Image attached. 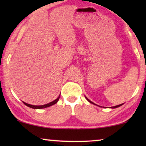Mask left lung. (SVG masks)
<instances>
[{
    "instance_id": "1",
    "label": "left lung",
    "mask_w": 146,
    "mask_h": 146,
    "mask_svg": "<svg viewBox=\"0 0 146 146\" xmlns=\"http://www.w3.org/2000/svg\"><path fill=\"white\" fill-rule=\"evenodd\" d=\"M86 100H88V102H90V103H92V104H94V103H93V102H91L90 100H88V99L86 97ZM95 105H96V104H95ZM121 105H122V104H119V105L115 106H113V107H111V108H115L119 107V106H121Z\"/></svg>"
}]
</instances>
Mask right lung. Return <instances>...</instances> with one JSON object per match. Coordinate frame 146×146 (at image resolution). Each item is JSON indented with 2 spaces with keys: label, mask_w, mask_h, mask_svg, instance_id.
Instances as JSON below:
<instances>
[{
  "label": "right lung",
  "mask_w": 146,
  "mask_h": 146,
  "mask_svg": "<svg viewBox=\"0 0 146 146\" xmlns=\"http://www.w3.org/2000/svg\"><path fill=\"white\" fill-rule=\"evenodd\" d=\"M60 96L58 97L57 98V99H56L55 100H54L52 102H50L48 104H44V105H42V106H34V105H31V104H29L27 103H25L24 102L23 103L25 104L26 106H29L30 108H33V109H42V108H47V107H49V106H52L54 104H55L56 103H57V102L58 101V100L60 98Z\"/></svg>",
  "instance_id": "add662e5"
}]
</instances>
